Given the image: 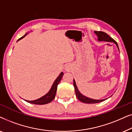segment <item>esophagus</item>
Wrapping results in <instances>:
<instances>
[{
  "instance_id": "esophagus-1",
  "label": "esophagus",
  "mask_w": 132,
  "mask_h": 132,
  "mask_svg": "<svg viewBox=\"0 0 132 132\" xmlns=\"http://www.w3.org/2000/svg\"><path fill=\"white\" fill-rule=\"evenodd\" d=\"M65 70H66L67 71H70V70H71V65H70L67 64L66 65L65 68Z\"/></svg>"
}]
</instances>
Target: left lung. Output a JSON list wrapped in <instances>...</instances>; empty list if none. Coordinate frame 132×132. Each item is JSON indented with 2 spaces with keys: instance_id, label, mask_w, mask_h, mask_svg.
<instances>
[{
  "instance_id": "obj_1",
  "label": "left lung",
  "mask_w": 132,
  "mask_h": 132,
  "mask_svg": "<svg viewBox=\"0 0 132 132\" xmlns=\"http://www.w3.org/2000/svg\"><path fill=\"white\" fill-rule=\"evenodd\" d=\"M94 33L96 34L98 37V41H108V42H113L115 44L117 45V47H118V46L117 43L115 41L114 39L108 35L107 34L105 33V32H102V31H94ZM73 85L74 87H75V93H76V95L77 98H78L79 100H80V102L83 103H97L102 102L103 101L105 100L106 99H103V100H94V99H92L90 98H88V97H86L84 95H83L82 94H80V92L79 91L78 89H77L76 84L75 80H73Z\"/></svg>"
}]
</instances>
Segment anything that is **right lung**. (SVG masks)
I'll return each instance as SVG.
<instances>
[{
    "mask_svg": "<svg viewBox=\"0 0 132 132\" xmlns=\"http://www.w3.org/2000/svg\"><path fill=\"white\" fill-rule=\"evenodd\" d=\"M26 35L27 34H25L23 37H21L20 38H19L18 39V41L20 40V39L23 38H24ZM63 75H64V73H63L62 72H61L60 75H59V76L57 77L56 79L55 80V82H54L53 85H52L51 89H50V91H48L46 95H44V96H43L42 97H41V98L37 99V100H32V101H28V100H25V101L28 103H30L35 104H45L51 102L55 98L56 93V91H57V85H58V84H59V82H60L61 80L62 79Z\"/></svg>",
    "mask_w": 132,
    "mask_h": 132,
    "instance_id": "obj_1",
    "label": "right lung"
}]
</instances>
